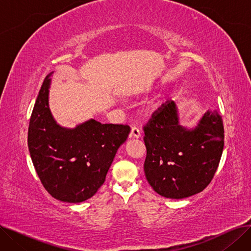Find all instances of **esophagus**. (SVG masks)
I'll return each instance as SVG.
<instances>
[{
    "instance_id": "34e87169",
    "label": "esophagus",
    "mask_w": 251,
    "mask_h": 251,
    "mask_svg": "<svg viewBox=\"0 0 251 251\" xmlns=\"http://www.w3.org/2000/svg\"><path fill=\"white\" fill-rule=\"evenodd\" d=\"M141 136L140 134V130L136 127H133L131 129V132H130V137L131 138H139Z\"/></svg>"
}]
</instances>
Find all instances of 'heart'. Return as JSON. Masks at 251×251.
I'll list each match as a JSON object with an SVG mask.
<instances>
[{
    "label": "heart",
    "instance_id": "obj_1",
    "mask_svg": "<svg viewBox=\"0 0 251 251\" xmlns=\"http://www.w3.org/2000/svg\"><path fill=\"white\" fill-rule=\"evenodd\" d=\"M166 103V97L165 96H161L160 98H157L156 100H154L153 101H151L149 107H148V113L151 115H154L156 113H159L163 107Z\"/></svg>",
    "mask_w": 251,
    "mask_h": 251
}]
</instances>
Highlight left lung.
Listing matches in <instances>:
<instances>
[{
	"mask_svg": "<svg viewBox=\"0 0 251 251\" xmlns=\"http://www.w3.org/2000/svg\"><path fill=\"white\" fill-rule=\"evenodd\" d=\"M144 173L153 190L182 200L201 192L214 178L224 150L222 117L205 113L196 125L180 124L175 101H169L144 127Z\"/></svg>",
	"mask_w": 251,
	"mask_h": 251,
	"instance_id": "1",
	"label": "left lung"
}]
</instances>
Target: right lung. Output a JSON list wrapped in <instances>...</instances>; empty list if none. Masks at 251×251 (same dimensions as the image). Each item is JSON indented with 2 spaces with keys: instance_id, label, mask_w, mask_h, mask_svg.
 Wrapping results in <instances>:
<instances>
[{
  "instance_id": "1",
  "label": "right lung",
  "mask_w": 251,
  "mask_h": 251,
  "mask_svg": "<svg viewBox=\"0 0 251 251\" xmlns=\"http://www.w3.org/2000/svg\"><path fill=\"white\" fill-rule=\"evenodd\" d=\"M50 72L38 92L28 127V150L44 187L56 200L78 203L102 185L130 127L89 120L66 128L49 105Z\"/></svg>"
}]
</instances>
